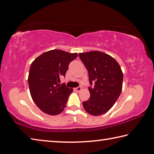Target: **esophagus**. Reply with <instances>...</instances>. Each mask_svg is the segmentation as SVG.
I'll return each instance as SVG.
<instances>
[{
    "mask_svg": "<svg viewBox=\"0 0 154 154\" xmlns=\"http://www.w3.org/2000/svg\"><path fill=\"white\" fill-rule=\"evenodd\" d=\"M75 90H76V91H77V92H80V91H81V90H82V86H79V87H77V88H75Z\"/></svg>",
    "mask_w": 154,
    "mask_h": 154,
    "instance_id": "obj_1",
    "label": "esophagus"
}]
</instances>
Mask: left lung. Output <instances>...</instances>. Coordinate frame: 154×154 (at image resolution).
Returning <instances> with one entry per match:
<instances>
[{"mask_svg":"<svg viewBox=\"0 0 154 154\" xmlns=\"http://www.w3.org/2000/svg\"><path fill=\"white\" fill-rule=\"evenodd\" d=\"M89 75L90 97L83 102V108L92 116L107 112L118 100L122 90L123 72L113 57L93 51L79 54Z\"/></svg>","mask_w":154,"mask_h":154,"instance_id":"left-lung-1","label":"left lung"}]
</instances>
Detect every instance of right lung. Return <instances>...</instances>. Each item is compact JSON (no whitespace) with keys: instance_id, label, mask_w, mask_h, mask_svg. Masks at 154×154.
<instances>
[{"instance_id":"1","label":"right lung","mask_w":154,"mask_h":154,"mask_svg":"<svg viewBox=\"0 0 154 154\" xmlns=\"http://www.w3.org/2000/svg\"><path fill=\"white\" fill-rule=\"evenodd\" d=\"M77 56V53L53 49L42 54L31 64L28 79L30 95L45 113L56 116L63 111L72 89L58 83Z\"/></svg>"}]
</instances>
